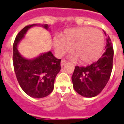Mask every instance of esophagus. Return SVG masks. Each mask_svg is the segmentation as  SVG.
<instances>
[{
    "label": "esophagus",
    "mask_w": 124,
    "mask_h": 124,
    "mask_svg": "<svg viewBox=\"0 0 124 124\" xmlns=\"http://www.w3.org/2000/svg\"><path fill=\"white\" fill-rule=\"evenodd\" d=\"M67 63V61L65 60V59H62L61 61V67H63V65H65V64H66V63Z\"/></svg>",
    "instance_id": "esophagus-1"
}]
</instances>
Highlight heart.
I'll use <instances>...</instances> for the list:
<instances>
[{
	"mask_svg": "<svg viewBox=\"0 0 124 124\" xmlns=\"http://www.w3.org/2000/svg\"><path fill=\"white\" fill-rule=\"evenodd\" d=\"M104 44L102 32L88 27L65 31L60 37H56L53 41L54 50L57 56H63L72 48L74 54L71 56V59L74 61L79 59L84 64L93 63L99 59Z\"/></svg>",
	"mask_w": 124,
	"mask_h": 124,
	"instance_id": "1",
	"label": "heart"
}]
</instances>
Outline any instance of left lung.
Masks as SVG:
<instances>
[{
  "label": "left lung",
  "mask_w": 124,
  "mask_h": 124,
  "mask_svg": "<svg viewBox=\"0 0 124 124\" xmlns=\"http://www.w3.org/2000/svg\"><path fill=\"white\" fill-rule=\"evenodd\" d=\"M106 51L97 62L86 67H76L72 77L74 90L85 97H93L102 92L110 78L113 68V48L106 35Z\"/></svg>",
  "instance_id": "1"
}]
</instances>
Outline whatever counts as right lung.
Returning <instances> with one entry per match:
<instances>
[{"label":"right lung","instance_id":"obj_1","mask_svg":"<svg viewBox=\"0 0 124 124\" xmlns=\"http://www.w3.org/2000/svg\"><path fill=\"white\" fill-rule=\"evenodd\" d=\"M41 26L48 30L47 24H32L25 27L17 34L13 43L14 70L23 91L33 98L46 97L54 89V80L61 70V59L54 57L51 51L42 53L33 59L23 57L18 45L25 38L27 31L34 26Z\"/></svg>","mask_w":124,"mask_h":124}]
</instances>
